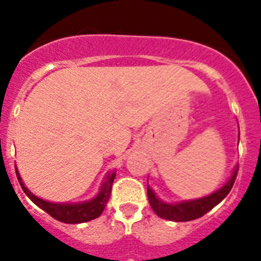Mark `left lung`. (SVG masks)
<instances>
[{
	"instance_id": "8db88e82",
	"label": "left lung",
	"mask_w": 261,
	"mask_h": 261,
	"mask_svg": "<svg viewBox=\"0 0 261 261\" xmlns=\"http://www.w3.org/2000/svg\"><path fill=\"white\" fill-rule=\"evenodd\" d=\"M238 168L239 166L234 168L230 179L221 187L220 190H217L216 192L205 196V197H201V199L187 200V201L175 202V204H167V202H163L162 200H159L150 187H147V197H149L150 206L153 208L154 213L156 216L168 221L187 222V221L200 218L205 213L212 211L217 204H220L226 196L229 195L232 186H234L237 175H238Z\"/></svg>"
}]
</instances>
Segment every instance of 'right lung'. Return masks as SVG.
Masks as SVG:
<instances>
[{"mask_svg":"<svg viewBox=\"0 0 261 261\" xmlns=\"http://www.w3.org/2000/svg\"><path fill=\"white\" fill-rule=\"evenodd\" d=\"M15 172H17V177L19 180L20 187H22L23 192L26 193L34 204H36L40 209L47 212L50 217H53L55 220L60 221L64 223H82L87 222V221L95 220L105 211L106 205H107L108 200L111 196V190H112V183L115 180L116 172H110L107 177L103 181L100 190H99L98 195L94 199L89 200V201L82 202H74V204H57V202H49L45 200L39 199L38 196H35L30 190H27L24 184H23L20 175L18 172L17 167H15Z\"/></svg>","mask_w":261,"mask_h":261,"instance_id":"add662e5","label":"right lung"}]
</instances>
